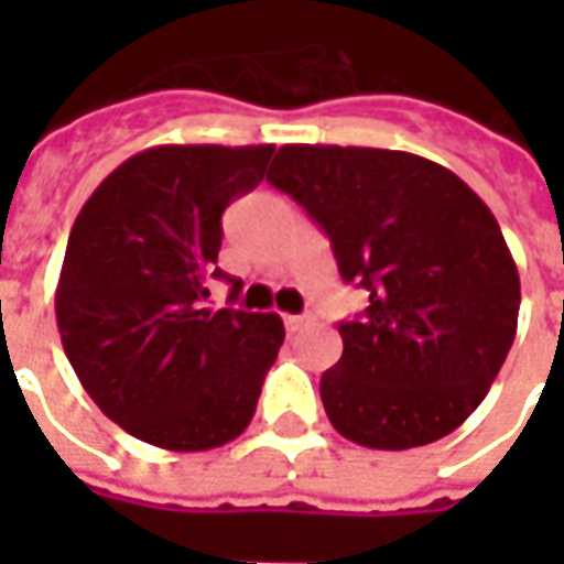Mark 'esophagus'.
<instances>
[{
	"mask_svg": "<svg viewBox=\"0 0 564 564\" xmlns=\"http://www.w3.org/2000/svg\"><path fill=\"white\" fill-rule=\"evenodd\" d=\"M311 323H314L311 317H295V314H286V317H283V326H286V332H302V329H307Z\"/></svg>",
	"mask_w": 564,
	"mask_h": 564,
	"instance_id": "34e87169",
	"label": "esophagus"
}]
</instances>
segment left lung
Wrapping results in <instances>:
<instances>
[{
  "label": "left lung",
  "instance_id": "8db88e82",
  "mask_svg": "<svg viewBox=\"0 0 564 564\" xmlns=\"http://www.w3.org/2000/svg\"><path fill=\"white\" fill-rule=\"evenodd\" d=\"M271 186L329 235L366 314L338 323L344 354L319 378L329 423L371 449H411L459 429L508 359L520 274L492 210L416 153L283 144Z\"/></svg>",
  "mask_w": 564,
  "mask_h": 564
}]
</instances>
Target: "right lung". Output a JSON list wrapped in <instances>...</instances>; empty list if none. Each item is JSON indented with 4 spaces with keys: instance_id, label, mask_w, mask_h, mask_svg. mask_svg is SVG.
I'll return each instance as SVG.
<instances>
[{
    "instance_id": "1",
    "label": "right lung",
    "mask_w": 564,
    "mask_h": 564,
    "mask_svg": "<svg viewBox=\"0 0 564 564\" xmlns=\"http://www.w3.org/2000/svg\"><path fill=\"white\" fill-rule=\"evenodd\" d=\"M271 153L274 144L141 150L72 226L56 283L63 350L99 411L153 447H223L253 420L281 317L202 302L226 278L223 210L262 181Z\"/></svg>"
}]
</instances>
